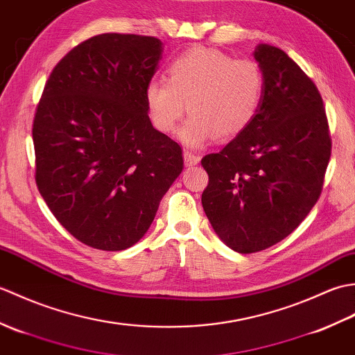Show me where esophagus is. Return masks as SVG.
<instances>
[{"instance_id": "1", "label": "esophagus", "mask_w": 355, "mask_h": 355, "mask_svg": "<svg viewBox=\"0 0 355 355\" xmlns=\"http://www.w3.org/2000/svg\"><path fill=\"white\" fill-rule=\"evenodd\" d=\"M183 155H184V164H186V166H193V164H198V163H200V160H201L200 155H197V154L191 153V150H184Z\"/></svg>"}]
</instances>
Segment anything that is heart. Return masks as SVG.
Wrapping results in <instances>:
<instances>
[{
    "label": "heart",
    "instance_id": "1",
    "mask_svg": "<svg viewBox=\"0 0 355 355\" xmlns=\"http://www.w3.org/2000/svg\"><path fill=\"white\" fill-rule=\"evenodd\" d=\"M263 87L259 65L250 59L195 47L169 64L166 82H149L145 102L150 122L163 134L175 132L189 111L180 140L201 148L215 137L225 140L244 132L258 114Z\"/></svg>",
    "mask_w": 355,
    "mask_h": 355
}]
</instances>
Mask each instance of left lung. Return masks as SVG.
Wrapping results in <instances>:
<instances>
[{
  "instance_id": "8db88e82",
  "label": "left lung",
  "mask_w": 355,
  "mask_h": 355,
  "mask_svg": "<svg viewBox=\"0 0 355 355\" xmlns=\"http://www.w3.org/2000/svg\"><path fill=\"white\" fill-rule=\"evenodd\" d=\"M263 74L258 114L218 154L201 160L209 184L202 209L223 243L238 253L286 238L318 202L331 139L318 87L281 49L253 51Z\"/></svg>"
}]
</instances>
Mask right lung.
Segmentation results:
<instances>
[{"label":"right lung","mask_w":355,"mask_h":355,"mask_svg":"<svg viewBox=\"0 0 355 355\" xmlns=\"http://www.w3.org/2000/svg\"><path fill=\"white\" fill-rule=\"evenodd\" d=\"M163 42L103 33L59 61L33 122L36 184L51 214L93 248L145 236L183 171L182 148L150 123L145 89Z\"/></svg>","instance_id":"add662e5"}]
</instances>
